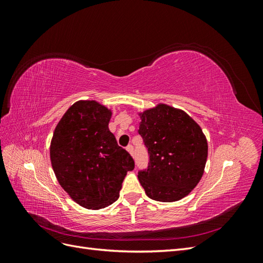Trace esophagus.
Segmentation results:
<instances>
[{"label":"esophagus","mask_w":263,"mask_h":263,"mask_svg":"<svg viewBox=\"0 0 263 263\" xmlns=\"http://www.w3.org/2000/svg\"><path fill=\"white\" fill-rule=\"evenodd\" d=\"M126 150L128 151V153L133 156V154H134V147H133L132 145H128V146H127V147H126Z\"/></svg>","instance_id":"esophagus-1"}]
</instances>
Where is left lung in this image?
<instances>
[{
	"label": "left lung",
	"instance_id": "8db88e82",
	"mask_svg": "<svg viewBox=\"0 0 263 263\" xmlns=\"http://www.w3.org/2000/svg\"><path fill=\"white\" fill-rule=\"evenodd\" d=\"M138 115L149 154L148 168L138 172L140 184L155 201H179L202 179L209 153L205 135L184 110L162 103Z\"/></svg>",
	"mask_w": 263,
	"mask_h": 263
}]
</instances>
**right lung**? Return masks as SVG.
<instances>
[{
  "instance_id": "1",
  "label": "right lung",
  "mask_w": 263,
  "mask_h": 263,
  "mask_svg": "<svg viewBox=\"0 0 263 263\" xmlns=\"http://www.w3.org/2000/svg\"><path fill=\"white\" fill-rule=\"evenodd\" d=\"M112 110L97 101H78L63 114L50 142V161L59 184L87 210H101L119 196L135 162L108 129Z\"/></svg>"
}]
</instances>
